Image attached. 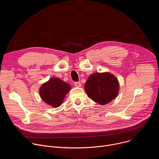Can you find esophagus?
Masks as SVG:
<instances>
[{"label": "esophagus", "instance_id": "esophagus-1", "mask_svg": "<svg viewBox=\"0 0 159 159\" xmlns=\"http://www.w3.org/2000/svg\"><path fill=\"white\" fill-rule=\"evenodd\" d=\"M74 85H75V86H76V87H81V84H80V82H75L74 83Z\"/></svg>", "mask_w": 159, "mask_h": 159}]
</instances>
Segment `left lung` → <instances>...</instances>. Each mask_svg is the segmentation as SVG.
Wrapping results in <instances>:
<instances>
[{"mask_svg":"<svg viewBox=\"0 0 159 159\" xmlns=\"http://www.w3.org/2000/svg\"><path fill=\"white\" fill-rule=\"evenodd\" d=\"M84 87L90 99L101 105H104L117 96L119 82L109 73L97 72L89 77Z\"/></svg>","mask_w":159,"mask_h":159,"instance_id":"1","label":"left lung"}]
</instances>
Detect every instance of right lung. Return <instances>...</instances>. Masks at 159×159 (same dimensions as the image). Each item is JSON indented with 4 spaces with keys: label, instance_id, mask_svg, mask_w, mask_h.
I'll use <instances>...</instances> for the list:
<instances>
[{
    "label": "right lung",
    "instance_id": "add662e5",
    "mask_svg": "<svg viewBox=\"0 0 159 159\" xmlns=\"http://www.w3.org/2000/svg\"><path fill=\"white\" fill-rule=\"evenodd\" d=\"M70 89L69 84L58 78H52L41 85L39 94L44 102L57 107L61 104L64 98Z\"/></svg>",
    "mask_w": 159,
    "mask_h": 159
}]
</instances>
